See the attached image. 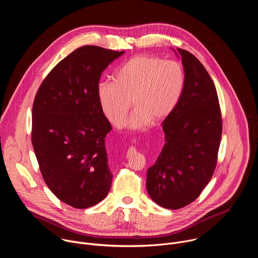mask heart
Listing matches in <instances>:
<instances>
[{
	"label": "heart",
	"instance_id": "b5f03b06",
	"mask_svg": "<svg viewBox=\"0 0 258 258\" xmlns=\"http://www.w3.org/2000/svg\"><path fill=\"white\" fill-rule=\"evenodd\" d=\"M114 82H102L97 97L106 118L120 128L131 108V128L165 120L177 106L186 86L181 64L155 56H136L124 62L113 76Z\"/></svg>",
	"mask_w": 258,
	"mask_h": 258
}]
</instances>
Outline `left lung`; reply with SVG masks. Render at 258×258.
Listing matches in <instances>:
<instances>
[{"mask_svg":"<svg viewBox=\"0 0 258 258\" xmlns=\"http://www.w3.org/2000/svg\"><path fill=\"white\" fill-rule=\"evenodd\" d=\"M186 86L173 112L162 122L165 144L147 171L146 187L161 207L192 203L212 177L222 139V114L214 84L201 62L177 48Z\"/></svg>","mask_w":258,"mask_h":258,"instance_id":"obj_1","label":"left lung"}]
</instances>
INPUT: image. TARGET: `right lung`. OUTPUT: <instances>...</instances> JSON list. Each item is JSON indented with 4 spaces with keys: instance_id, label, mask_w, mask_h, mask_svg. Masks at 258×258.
I'll use <instances>...</instances> for the list:
<instances>
[{
    "instance_id": "add662e5",
    "label": "right lung",
    "mask_w": 258,
    "mask_h": 258,
    "mask_svg": "<svg viewBox=\"0 0 258 258\" xmlns=\"http://www.w3.org/2000/svg\"><path fill=\"white\" fill-rule=\"evenodd\" d=\"M123 54L97 46L75 50L50 71L33 101L31 142L43 178L75 208L96 205L111 187L105 137L112 127L97 87L105 68Z\"/></svg>"
}]
</instances>
